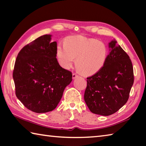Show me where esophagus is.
Returning <instances> with one entry per match:
<instances>
[{"mask_svg":"<svg viewBox=\"0 0 146 146\" xmlns=\"http://www.w3.org/2000/svg\"><path fill=\"white\" fill-rule=\"evenodd\" d=\"M72 76H73V79H75V78H77L78 76V75H76V73H73V75H72Z\"/></svg>","mask_w":146,"mask_h":146,"instance_id":"34e87169","label":"esophagus"}]
</instances>
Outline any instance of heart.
<instances>
[{"label":"heart","mask_w":146,"mask_h":146,"mask_svg":"<svg viewBox=\"0 0 146 146\" xmlns=\"http://www.w3.org/2000/svg\"><path fill=\"white\" fill-rule=\"evenodd\" d=\"M64 44H58L56 54L59 64L64 69H70L76 58V68L86 75L96 73L104 66L108 50L102 41L82 36H71L64 39Z\"/></svg>","instance_id":"heart-1"}]
</instances>
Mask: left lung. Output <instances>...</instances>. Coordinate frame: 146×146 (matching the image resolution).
Returning a JSON list of instances; mask_svg holds the SVG:
<instances>
[{
  "label": "left lung",
  "instance_id": "1",
  "mask_svg": "<svg viewBox=\"0 0 146 146\" xmlns=\"http://www.w3.org/2000/svg\"><path fill=\"white\" fill-rule=\"evenodd\" d=\"M112 40L110 53L100 71L87 78L84 100L91 112L101 115L115 113L129 98L133 84V65L129 57Z\"/></svg>",
  "mask_w": 146,
  "mask_h": 146
}]
</instances>
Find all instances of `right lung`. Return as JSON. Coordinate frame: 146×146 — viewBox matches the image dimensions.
Returning a JSON list of instances; mask_svg holds the SVG:
<instances>
[{"mask_svg": "<svg viewBox=\"0 0 146 146\" xmlns=\"http://www.w3.org/2000/svg\"><path fill=\"white\" fill-rule=\"evenodd\" d=\"M43 35L22 48L16 59L13 77L15 93L23 105L36 113L54 110L66 87L72 81L71 71L57 60V42Z\"/></svg>", "mask_w": 146, "mask_h": 146, "instance_id": "1", "label": "right lung"}]
</instances>
